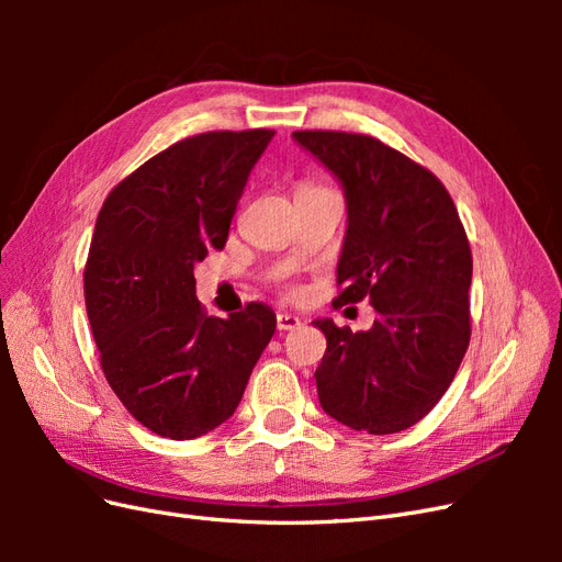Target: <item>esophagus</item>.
Wrapping results in <instances>:
<instances>
[{
    "label": "esophagus",
    "mask_w": 562,
    "mask_h": 562,
    "mask_svg": "<svg viewBox=\"0 0 562 562\" xmlns=\"http://www.w3.org/2000/svg\"><path fill=\"white\" fill-rule=\"evenodd\" d=\"M300 326H302V321H300L297 316L285 314V312L277 314V328H279V330H295V328H300Z\"/></svg>",
    "instance_id": "obj_1"
}]
</instances>
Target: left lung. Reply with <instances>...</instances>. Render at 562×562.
<instances>
[{"mask_svg": "<svg viewBox=\"0 0 562 562\" xmlns=\"http://www.w3.org/2000/svg\"><path fill=\"white\" fill-rule=\"evenodd\" d=\"M342 182L347 234L333 307L370 300V330L330 318L316 368L321 407L356 431L413 427L446 394L469 337L471 248L448 190L431 171L363 133L295 131Z\"/></svg>", "mask_w": 562, "mask_h": 562, "instance_id": "left-lung-1", "label": "left lung"}]
</instances>
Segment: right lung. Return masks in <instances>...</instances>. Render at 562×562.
<instances>
[{
    "label": "right lung",
    "mask_w": 562,
    "mask_h": 562,
    "mask_svg": "<svg viewBox=\"0 0 562 562\" xmlns=\"http://www.w3.org/2000/svg\"><path fill=\"white\" fill-rule=\"evenodd\" d=\"M274 131L184 138L108 194L83 269L100 366L143 427L190 440L227 422L277 330L267 304L215 318L196 300L194 265L225 248L252 166Z\"/></svg>",
    "instance_id": "right-lung-1"
}]
</instances>
